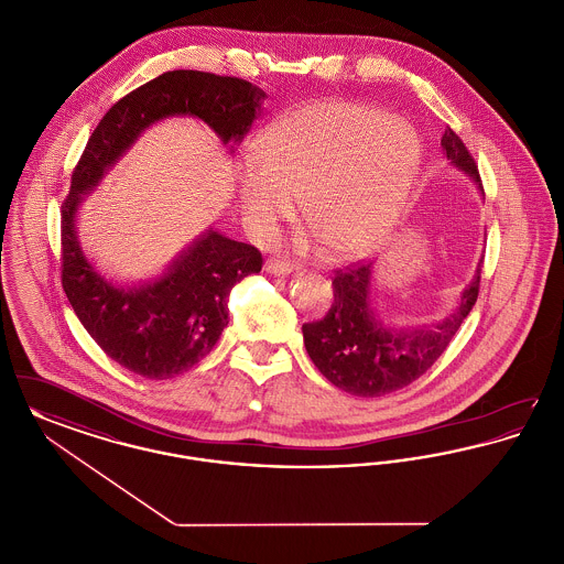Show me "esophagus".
<instances>
[{
	"instance_id": "obj_1",
	"label": "esophagus",
	"mask_w": 564,
	"mask_h": 564,
	"mask_svg": "<svg viewBox=\"0 0 564 564\" xmlns=\"http://www.w3.org/2000/svg\"><path fill=\"white\" fill-rule=\"evenodd\" d=\"M264 270L270 272V274H292L297 270V264L294 262H285V260H269L267 264H264Z\"/></svg>"
}]
</instances>
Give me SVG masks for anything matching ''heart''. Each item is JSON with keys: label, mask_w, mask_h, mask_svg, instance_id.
I'll use <instances>...</instances> for the list:
<instances>
[{"label": "heart", "mask_w": 564, "mask_h": 564, "mask_svg": "<svg viewBox=\"0 0 564 564\" xmlns=\"http://www.w3.org/2000/svg\"><path fill=\"white\" fill-rule=\"evenodd\" d=\"M421 164L414 131L384 109L323 101L294 109L260 133L239 175L247 226L269 237L302 217L336 260L372 253L395 228Z\"/></svg>", "instance_id": "heart-1"}]
</instances>
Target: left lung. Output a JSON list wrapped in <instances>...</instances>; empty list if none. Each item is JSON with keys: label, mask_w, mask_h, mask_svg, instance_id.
Masks as SVG:
<instances>
[{"label": "left lung", "mask_w": 564, "mask_h": 564, "mask_svg": "<svg viewBox=\"0 0 564 564\" xmlns=\"http://www.w3.org/2000/svg\"><path fill=\"white\" fill-rule=\"evenodd\" d=\"M442 148L448 161L482 189L476 162L451 127L442 134ZM480 270L482 262L463 290L453 315L414 329H395L376 319L370 306L372 264L336 270L329 311L319 322L302 325L308 357L334 387L357 398H380L408 387L437 361L474 308L480 292Z\"/></svg>", "instance_id": "obj_1"}]
</instances>
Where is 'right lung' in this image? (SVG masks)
<instances>
[{
    "label": "right lung",
    "mask_w": 564,
    "mask_h": 564,
    "mask_svg": "<svg viewBox=\"0 0 564 564\" xmlns=\"http://www.w3.org/2000/svg\"><path fill=\"white\" fill-rule=\"evenodd\" d=\"M267 93L251 82L175 69L116 101L90 134L61 209V281L84 329L109 359L129 372L164 380L205 359L228 325V297L247 274L262 270V253L209 228L171 267L139 285H116L95 269L78 241L84 194L154 122L194 116L221 143H241L262 113ZM232 148V145H230Z\"/></svg>",
    "instance_id": "1"
}]
</instances>
